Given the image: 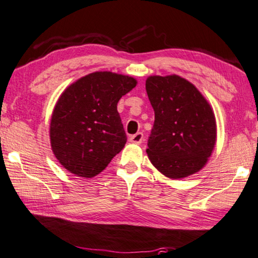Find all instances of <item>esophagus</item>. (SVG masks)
Segmentation results:
<instances>
[{
    "mask_svg": "<svg viewBox=\"0 0 258 258\" xmlns=\"http://www.w3.org/2000/svg\"><path fill=\"white\" fill-rule=\"evenodd\" d=\"M142 140H144V134H142L141 132H138L137 134H134V136L130 138V141L132 142V144H136V145H140Z\"/></svg>",
    "mask_w": 258,
    "mask_h": 258,
    "instance_id": "34e87169",
    "label": "esophagus"
}]
</instances>
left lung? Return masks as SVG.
<instances>
[{"label": "left lung", "instance_id": "left-lung-1", "mask_svg": "<svg viewBox=\"0 0 258 258\" xmlns=\"http://www.w3.org/2000/svg\"><path fill=\"white\" fill-rule=\"evenodd\" d=\"M146 91L155 113L146 149L153 166L171 179L202 170L217 142L212 106L194 84L175 74L148 76Z\"/></svg>", "mask_w": 258, "mask_h": 258}]
</instances>
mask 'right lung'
<instances>
[{"instance_id":"obj_1","label":"right lung","mask_w":258,"mask_h":258,"mask_svg":"<svg viewBox=\"0 0 258 258\" xmlns=\"http://www.w3.org/2000/svg\"><path fill=\"white\" fill-rule=\"evenodd\" d=\"M137 83L127 75L95 72L64 89L49 125L51 147L61 166L84 178L104 170L127 140L117 104Z\"/></svg>"}]
</instances>
